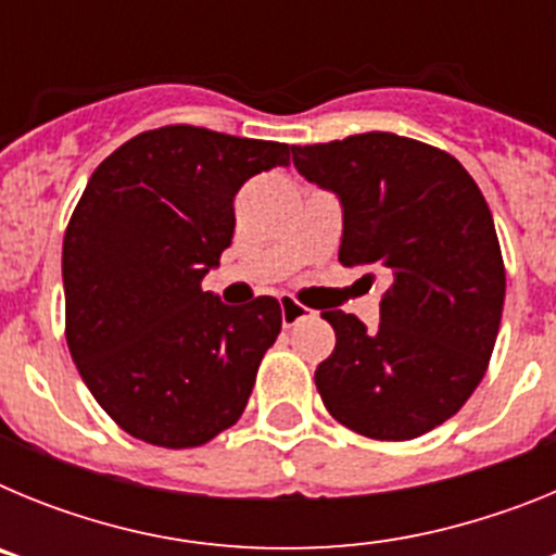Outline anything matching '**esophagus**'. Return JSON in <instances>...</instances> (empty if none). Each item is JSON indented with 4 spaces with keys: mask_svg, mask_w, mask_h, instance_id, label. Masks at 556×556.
<instances>
[{
    "mask_svg": "<svg viewBox=\"0 0 556 556\" xmlns=\"http://www.w3.org/2000/svg\"><path fill=\"white\" fill-rule=\"evenodd\" d=\"M306 314H308L306 306H301V303L292 301V298H281V323H283V328L294 326V323L303 320Z\"/></svg>",
    "mask_w": 556,
    "mask_h": 556,
    "instance_id": "esophagus-1",
    "label": "esophagus"
}]
</instances>
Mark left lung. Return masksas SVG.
<instances>
[{
    "label": "left lung",
    "mask_w": 556,
    "mask_h": 556,
    "mask_svg": "<svg viewBox=\"0 0 556 556\" xmlns=\"http://www.w3.org/2000/svg\"><path fill=\"white\" fill-rule=\"evenodd\" d=\"M292 161L342 203L339 262L387 278L376 331L323 312L337 345L317 392L356 434L415 440L462 409L493 356L507 292L493 214L454 155L395 132L292 147Z\"/></svg>",
    "instance_id": "8db88e82"
}]
</instances>
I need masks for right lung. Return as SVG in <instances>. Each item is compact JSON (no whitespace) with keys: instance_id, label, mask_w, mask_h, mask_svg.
I'll list each match as a JSON object with an SVG mask.
<instances>
[{"instance_id":"add662e5","label":"right lung","mask_w":556,"mask_h":556,"mask_svg":"<svg viewBox=\"0 0 556 556\" xmlns=\"http://www.w3.org/2000/svg\"><path fill=\"white\" fill-rule=\"evenodd\" d=\"M289 144L205 127L139 132L94 169L63 236L66 342L130 437L194 448L242 417L281 306L203 292L233 239V198Z\"/></svg>"}]
</instances>
